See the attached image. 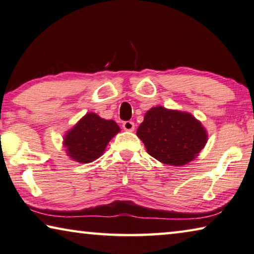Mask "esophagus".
<instances>
[{
  "mask_svg": "<svg viewBox=\"0 0 254 254\" xmlns=\"http://www.w3.org/2000/svg\"><path fill=\"white\" fill-rule=\"evenodd\" d=\"M123 128L127 131H132L135 129V124L130 122V120H127V122L123 123Z\"/></svg>",
  "mask_w": 254,
  "mask_h": 254,
  "instance_id": "esophagus-1",
  "label": "esophagus"
}]
</instances>
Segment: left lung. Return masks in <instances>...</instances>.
<instances>
[{
    "instance_id": "8db88e82",
    "label": "left lung",
    "mask_w": 254,
    "mask_h": 254,
    "mask_svg": "<svg viewBox=\"0 0 254 254\" xmlns=\"http://www.w3.org/2000/svg\"><path fill=\"white\" fill-rule=\"evenodd\" d=\"M136 134L149 155L174 166L189 163L207 143L206 129L192 115L161 106L145 114Z\"/></svg>"
}]
</instances>
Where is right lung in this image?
Returning <instances> with one entry per match:
<instances>
[{
  "label": "right lung",
  "instance_id": "right-lung-1",
  "mask_svg": "<svg viewBox=\"0 0 254 254\" xmlns=\"http://www.w3.org/2000/svg\"><path fill=\"white\" fill-rule=\"evenodd\" d=\"M120 128L114 120H106L94 112L86 114L64 137V146L70 159L90 163L103 154L108 143Z\"/></svg>",
  "mask_w": 254,
  "mask_h": 254
}]
</instances>
